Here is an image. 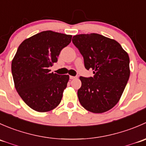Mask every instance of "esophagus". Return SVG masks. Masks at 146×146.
<instances>
[{
    "instance_id": "34e87169",
    "label": "esophagus",
    "mask_w": 146,
    "mask_h": 146,
    "mask_svg": "<svg viewBox=\"0 0 146 146\" xmlns=\"http://www.w3.org/2000/svg\"><path fill=\"white\" fill-rule=\"evenodd\" d=\"M69 78H70V79H71V80H73V79H75L77 78V76H69Z\"/></svg>"
}]
</instances>
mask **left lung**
Returning <instances> with one entry per match:
<instances>
[{
	"mask_svg": "<svg viewBox=\"0 0 146 146\" xmlns=\"http://www.w3.org/2000/svg\"><path fill=\"white\" fill-rule=\"evenodd\" d=\"M73 44L83 57L93 77L80 76L78 90L80 104L92 113H103L117 104L129 76V57L118 42L96 33L73 36Z\"/></svg>",
	"mask_w": 146,
	"mask_h": 146,
	"instance_id": "1",
	"label": "left lung"
}]
</instances>
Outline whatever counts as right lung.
Wrapping results in <instances>:
<instances>
[{
	"label": "right lung",
	"mask_w": 146,
	"mask_h": 146,
	"mask_svg": "<svg viewBox=\"0 0 146 146\" xmlns=\"http://www.w3.org/2000/svg\"><path fill=\"white\" fill-rule=\"evenodd\" d=\"M71 39V35L48 30L19 46L12 61V75L19 95L32 110L45 112L61 102L69 76L50 73L49 68Z\"/></svg>",
	"instance_id": "1"
}]
</instances>
